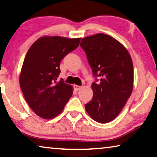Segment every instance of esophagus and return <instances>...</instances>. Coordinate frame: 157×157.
Here are the masks:
<instances>
[{"mask_svg":"<svg viewBox=\"0 0 157 157\" xmlns=\"http://www.w3.org/2000/svg\"><path fill=\"white\" fill-rule=\"evenodd\" d=\"M73 87H74V89H75V90H80L81 88H82V86H78V85H74Z\"/></svg>","mask_w":157,"mask_h":157,"instance_id":"1","label":"esophagus"}]
</instances>
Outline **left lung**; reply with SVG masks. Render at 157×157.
<instances>
[{
    "mask_svg": "<svg viewBox=\"0 0 157 157\" xmlns=\"http://www.w3.org/2000/svg\"><path fill=\"white\" fill-rule=\"evenodd\" d=\"M80 46L86 54L93 75L101 78L100 83L91 85L93 97L85 108L93 120L108 123L118 116L132 93V58L123 44L104 33L85 37Z\"/></svg>",
    "mask_w": 157,
    "mask_h": 157,
    "instance_id": "left-lung-1",
    "label": "left lung"
}]
</instances>
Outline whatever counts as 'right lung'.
I'll use <instances>...</instances> for the list:
<instances>
[{
	"instance_id": "1",
	"label": "right lung",
	"mask_w": 157,
	"mask_h": 157,
	"mask_svg": "<svg viewBox=\"0 0 157 157\" xmlns=\"http://www.w3.org/2000/svg\"><path fill=\"white\" fill-rule=\"evenodd\" d=\"M80 40V38L45 36L28 50L20 74V86L27 104L41 118L56 117L72 96L73 86L62 79L58 81L59 64Z\"/></svg>"
}]
</instances>
